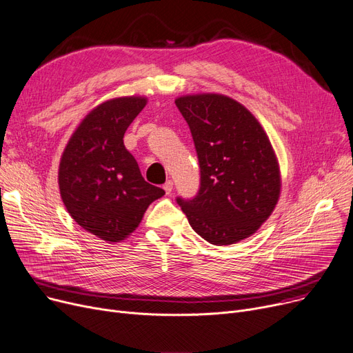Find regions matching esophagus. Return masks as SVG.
Returning a JSON list of instances; mask_svg holds the SVG:
<instances>
[{"label": "esophagus", "instance_id": "esophagus-1", "mask_svg": "<svg viewBox=\"0 0 353 353\" xmlns=\"http://www.w3.org/2000/svg\"><path fill=\"white\" fill-rule=\"evenodd\" d=\"M172 188H174L172 181H167V182L163 183V191H165V194H167V195H170L172 192Z\"/></svg>", "mask_w": 353, "mask_h": 353}]
</instances>
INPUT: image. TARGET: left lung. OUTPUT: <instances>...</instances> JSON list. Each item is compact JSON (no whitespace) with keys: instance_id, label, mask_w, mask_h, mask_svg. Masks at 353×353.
<instances>
[{"instance_id":"obj_1","label":"left lung","mask_w":353,"mask_h":353,"mask_svg":"<svg viewBox=\"0 0 353 353\" xmlns=\"http://www.w3.org/2000/svg\"><path fill=\"white\" fill-rule=\"evenodd\" d=\"M191 130L201 168L199 191L176 198L192 230L214 245L255 234L272 214L281 192L276 155L258 119L221 94L175 99Z\"/></svg>"}]
</instances>
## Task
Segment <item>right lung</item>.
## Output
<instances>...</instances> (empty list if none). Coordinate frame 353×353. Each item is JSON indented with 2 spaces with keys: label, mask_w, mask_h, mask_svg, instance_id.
<instances>
[{
  "label": "right lung",
  "mask_w": 353,
  "mask_h": 353,
  "mask_svg": "<svg viewBox=\"0 0 353 353\" xmlns=\"http://www.w3.org/2000/svg\"><path fill=\"white\" fill-rule=\"evenodd\" d=\"M145 105V97L99 103L82 119L61 157L62 202L79 226L102 241L125 239L148 206L165 194L142 178L123 145V134Z\"/></svg>",
  "instance_id": "1"
}]
</instances>
